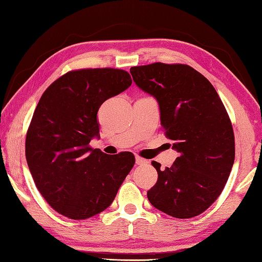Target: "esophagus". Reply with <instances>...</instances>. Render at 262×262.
<instances>
[{
  "mask_svg": "<svg viewBox=\"0 0 262 262\" xmlns=\"http://www.w3.org/2000/svg\"><path fill=\"white\" fill-rule=\"evenodd\" d=\"M135 162H136L137 165H142V164H145V163H148L147 159H144V158H141V157H139V156H136V157H135Z\"/></svg>",
  "mask_w": 262,
  "mask_h": 262,
  "instance_id": "1",
  "label": "esophagus"
}]
</instances>
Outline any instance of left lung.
Instances as JSON below:
<instances>
[{
	"label": "left lung",
	"instance_id": "left-lung-1",
	"mask_svg": "<svg viewBox=\"0 0 262 262\" xmlns=\"http://www.w3.org/2000/svg\"><path fill=\"white\" fill-rule=\"evenodd\" d=\"M133 81L157 100L161 125L179 152L171 167L151 162L158 180L148 190L151 205L177 219L208 209L223 190L234 161L229 115L208 79L186 64L132 67Z\"/></svg>",
	"mask_w": 262,
	"mask_h": 262
}]
</instances>
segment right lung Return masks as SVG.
I'll return each mask as SVG.
<instances>
[{
  "mask_svg": "<svg viewBox=\"0 0 262 262\" xmlns=\"http://www.w3.org/2000/svg\"><path fill=\"white\" fill-rule=\"evenodd\" d=\"M132 85L125 70L69 72L43 92L26 135L31 176L43 199L59 214L85 220L113 202L135 164L132 152L114 156L92 149L99 137L97 114L105 100Z\"/></svg>",
  "mask_w": 262,
  "mask_h": 262,
  "instance_id": "1",
  "label": "right lung"
}]
</instances>
